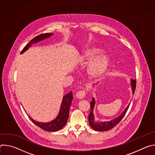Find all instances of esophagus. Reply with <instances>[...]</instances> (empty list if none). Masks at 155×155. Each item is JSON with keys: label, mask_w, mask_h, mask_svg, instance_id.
I'll use <instances>...</instances> for the list:
<instances>
[{"label": "esophagus", "mask_w": 155, "mask_h": 155, "mask_svg": "<svg viewBox=\"0 0 155 155\" xmlns=\"http://www.w3.org/2000/svg\"><path fill=\"white\" fill-rule=\"evenodd\" d=\"M86 96V91H84V90H81V91H79L77 92V93L76 94V97L79 99H83L84 97V96Z\"/></svg>", "instance_id": "1"}]
</instances>
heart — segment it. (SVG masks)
<instances>
[{"label": "heart", "mask_w": 155, "mask_h": 155, "mask_svg": "<svg viewBox=\"0 0 155 155\" xmlns=\"http://www.w3.org/2000/svg\"><path fill=\"white\" fill-rule=\"evenodd\" d=\"M100 50L95 47L88 48L81 54L79 63L81 65L88 64L87 73L94 80H98L105 74L110 64V58L105 54H101Z\"/></svg>", "instance_id": "obj_1"}]
</instances>
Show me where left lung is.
<instances>
[{
  "label": "left lung",
  "instance_id": "8db88e82",
  "mask_svg": "<svg viewBox=\"0 0 155 155\" xmlns=\"http://www.w3.org/2000/svg\"><path fill=\"white\" fill-rule=\"evenodd\" d=\"M130 85H131V88L132 90V94H134L135 90H136V80L130 79ZM95 103H96L95 99L93 97L92 101H91V102H90L91 111H90V114L89 116H88V121H89L90 126L93 129H94L97 131H105V130L111 129L114 127H115L123 119V118L125 115L126 113L127 112V110L129 108V105H130V104H129L126 107V108L124 109L123 113L120 116H118V117H117L114 120H112L111 121H109L98 122V121H96L94 120V114H93V110H94Z\"/></svg>",
  "mask_w": 155,
  "mask_h": 155
}]
</instances>
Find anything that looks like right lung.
Here are the masks:
<instances>
[{"instance_id": "1", "label": "right lung", "mask_w": 155, "mask_h": 155, "mask_svg": "<svg viewBox=\"0 0 155 155\" xmlns=\"http://www.w3.org/2000/svg\"><path fill=\"white\" fill-rule=\"evenodd\" d=\"M53 34H51V33H45V34H40L34 37L25 46V47L23 49V50H22L21 54L23 53L26 50H28L29 48L32 46V44H35L40 41L47 38L51 37ZM72 99H73L72 91H71L69 93L65 94L63 97L60 110H59V113L58 117L54 120L48 123L38 122L34 120L29 115L28 117L35 125H37V126H38L39 127H40L43 130H45L46 131H50V132H55V131L59 130L61 129H62L65 125V124L67 123V121L69 118V108L71 105Z\"/></svg>"}]
</instances>
